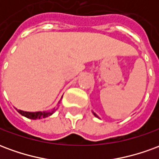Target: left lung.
<instances>
[{
    "mask_svg": "<svg viewBox=\"0 0 159 159\" xmlns=\"http://www.w3.org/2000/svg\"><path fill=\"white\" fill-rule=\"evenodd\" d=\"M93 115H94V116H95V117H98V118H99V119H100V117H98V116H97L96 113H94V112H93Z\"/></svg>",
    "mask_w": 159,
    "mask_h": 159,
    "instance_id": "1",
    "label": "left lung"
}]
</instances>
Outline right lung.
Here are the masks:
<instances>
[{"label":"right lung","instance_id":"add662e5","mask_svg":"<svg viewBox=\"0 0 159 159\" xmlns=\"http://www.w3.org/2000/svg\"><path fill=\"white\" fill-rule=\"evenodd\" d=\"M61 99H62V98H61ZM60 100L59 101L58 105H59V102H60ZM58 105H57V106H58ZM56 110H57V109L53 108L52 110L48 111H36V112H30V111H24L18 110V109H17L18 112L21 114L22 116L27 117V118H30V119H33V120L41 119V118H45V117H49V116L52 115L53 112H54Z\"/></svg>","mask_w":159,"mask_h":159}]
</instances>
